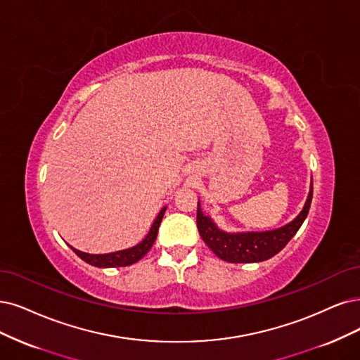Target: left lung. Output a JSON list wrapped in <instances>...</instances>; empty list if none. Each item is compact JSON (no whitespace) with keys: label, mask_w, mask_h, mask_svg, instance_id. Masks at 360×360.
I'll return each mask as SVG.
<instances>
[{"label":"left lung","mask_w":360,"mask_h":360,"mask_svg":"<svg viewBox=\"0 0 360 360\" xmlns=\"http://www.w3.org/2000/svg\"><path fill=\"white\" fill-rule=\"evenodd\" d=\"M313 197V181L310 184V191L302 210L297 218L288 222L283 227L267 231H242L229 233L221 230L215 221L206 215L200 200L197 202V229L203 242L212 249L214 254L227 262H261L270 259L278 254L297 234L304 219L307 218Z\"/></svg>","instance_id":"obj_1"}]
</instances>
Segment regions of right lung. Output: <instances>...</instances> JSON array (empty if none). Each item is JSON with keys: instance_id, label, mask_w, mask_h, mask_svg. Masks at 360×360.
Masks as SVG:
<instances>
[{"instance_id": "right-lung-1", "label": "right lung", "mask_w": 360, "mask_h": 360, "mask_svg": "<svg viewBox=\"0 0 360 360\" xmlns=\"http://www.w3.org/2000/svg\"><path fill=\"white\" fill-rule=\"evenodd\" d=\"M166 212V207H163L162 210L158 212L157 218L154 219L151 229L143 237V240L139 242L138 245L123 249V250H115V252H110V254H87V252L78 250L72 246H70L75 254L82 258L83 261H86L87 264L93 265V267H99V269H111V267H127V265H131L138 262L141 258L145 257L146 252H148L154 242L157 238V233H158V227L160 222L163 219V215Z\"/></svg>"}]
</instances>
